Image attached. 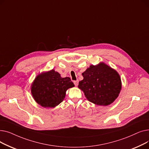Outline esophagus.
I'll use <instances>...</instances> for the list:
<instances>
[{
  "label": "esophagus",
  "mask_w": 149,
  "mask_h": 149,
  "mask_svg": "<svg viewBox=\"0 0 149 149\" xmlns=\"http://www.w3.org/2000/svg\"><path fill=\"white\" fill-rule=\"evenodd\" d=\"M74 83L75 86H77L78 84H79V81H78V80H77V81H74Z\"/></svg>",
  "instance_id": "34e87169"
}]
</instances>
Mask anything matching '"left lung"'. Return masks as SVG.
<instances>
[{
  "instance_id": "1",
  "label": "left lung",
  "mask_w": 149,
  "mask_h": 149,
  "mask_svg": "<svg viewBox=\"0 0 149 149\" xmlns=\"http://www.w3.org/2000/svg\"><path fill=\"white\" fill-rule=\"evenodd\" d=\"M82 75L83 80L79 81L78 87L90 102L108 106L118 97L121 89L120 75L104 63L91 65Z\"/></svg>"
}]
</instances>
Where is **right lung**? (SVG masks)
<instances>
[{
	"mask_svg": "<svg viewBox=\"0 0 149 149\" xmlns=\"http://www.w3.org/2000/svg\"><path fill=\"white\" fill-rule=\"evenodd\" d=\"M74 86L69 77L62 78L54 69L38 74L31 85V93L36 102L43 107L58 106L66 95V91Z\"/></svg>",
	"mask_w": 149,
	"mask_h": 149,
	"instance_id": "add662e5",
	"label": "right lung"
}]
</instances>
